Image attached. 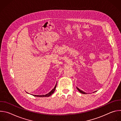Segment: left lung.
<instances>
[{"label": "left lung", "mask_w": 121, "mask_h": 121, "mask_svg": "<svg viewBox=\"0 0 121 121\" xmlns=\"http://www.w3.org/2000/svg\"><path fill=\"white\" fill-rule=\"evenodd\" d=\"M77 89H78V90L80 92V93H83V94H87V93H86V92H84L83 91H82V90H80L79 89H78V87H77ZM94 92H96V91H94Z\"/></svg>", "instance_id": "obj_1"}]
</instances>
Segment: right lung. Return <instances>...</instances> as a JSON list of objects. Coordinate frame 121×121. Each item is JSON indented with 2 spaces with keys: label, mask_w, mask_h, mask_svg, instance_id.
<instances>
[{
  "label": "right lung",
  "mask_w": 121,
  "mask_h": 121,
  "mask_svg": "<svg viewBox=\"0 0 121 121\" xmlns=\"http://www.w3.org/2000/svg\"><path fill=\"white\" fill-rule=\"evenodd\" d=\"M56 85H57V83L56 84L55 87H54V88L52 90V91H50L48 93L45 94V95H32L33 96H35V97H49L55 91V90H56ZM28 93V92H27Z\"/></svg>",
  "instance_id": "right-lung-1"
}]
</instances>
